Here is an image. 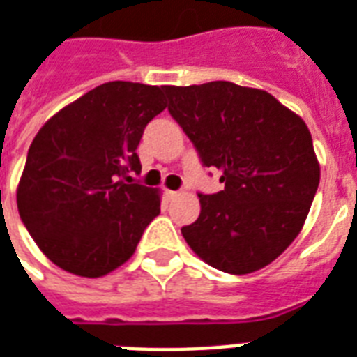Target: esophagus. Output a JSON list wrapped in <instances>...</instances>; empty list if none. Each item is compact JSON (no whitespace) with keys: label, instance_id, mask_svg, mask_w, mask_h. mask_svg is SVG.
<instances>
[{"label":"esophagus","instance_id":"obj_1","mask_svg":"<svg viewBox=\"0 0 357 357\" xmlns=\"http://www.w3.org/2000/svg\"><path fill=\"white\" fill-rule=\"evenodd\" d=\"M166 197L168 199H176V197H179V191H166Z\"/></svg>","mask_w":357,"mask_h":357}]
</instances>
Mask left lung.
<instances>
[{"instance_id":"8db88e82","label":"left lung","mask_w":357,"mask_h":357,"mask_svg":"<svg viewBox=\"0 0 357 357\" xmlns=\"http://www.w3.org/2000/svg\"><path fill=\"white\" fill-rule=\"evenodd\" d=\"M168 112L221 172L223 191L199 195V219L181 229L191 250L229 274L273 263L297 238L319 183L305 121L259 89L229 81L166 86Z\"/></svg>"}]
</instances>
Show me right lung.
I'll use <instances>...</instances> for the list:
<instances>
[{
    "label": "right lung",
    "instance_id": "1",
    "mask_svg": "<svg viewBox=\"0 0 357 357\" xmlns=\"http://www.w3.org/2000/svg\"><path fill=\"white\" fill-rule=\"evenodd\" d=\"M165 89L112 81L52 115L33 138L17 189L20 219L60 268L100 278L130 259L160 213V192L134 183L145 126Z\"/></svg>",
    "mask_w": 357,
    "mask_h": 357
}]
</instances>
